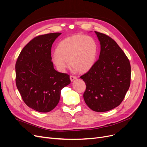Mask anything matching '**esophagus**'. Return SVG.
<instances>
[{
	"label": "esophagus",
	"instance_id": "34e87169",
	"mask_svg": "<svg viewBox=\"0 0 147 147\" xmlns=\"http://www.w3.org/2000/svg\"><path fill=\"white\" fill-rule=\"evenodd\" d=\"M70 80L72 82V81H73L74 79H77V77H76V76H73V75H70Z\"/></svg>",
	"mask_w": 147,
	"mask_h": 147
}]
</instances>
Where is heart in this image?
Listing matches in <instances>:
<instances>
[{
	"label": "heart",
	"mask_w": 147,
	"mask_h": 147,
	"mask_svg": "<svg viewBox=\"0 0 147 147\" xmlns=\"http://www.w3.org/2000/svg\"><path fill=\"white\" fill-rule=\"evenodd\" d=\"M52 61L58 70L64 71L68 67L79 73L89 71L94 65L97 53L94 39L84 34L68 36L58 44Z\"/></svg>",
	"instance_id": "heart-1"
}]
</instances>
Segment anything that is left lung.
<instances>
[{"label": "left lung", "instance_id": "1", "mask_svg": "<svg viewBox=\"0 0 147 147\" xmlns=\"http://www.w3.org/2000/svg\"><path fill=\"white\" fill-rule=\"evenodd\" d=\"M100 42L99 60L80 77L86 83V105L95 112L109 111L123 101L131 83L129 60L112 38L95 31Z\"/></svg>", "mask_w": 147, "mask_h": 147}]
</instances>
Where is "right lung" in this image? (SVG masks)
Listing matches in <instances>:
<instances>
[{
	"label": "right lung",
	"instance_id": "obj_1",
	"mask_svg": "<svg viewBox=\"0 0 147 147\" xmlns=\"http://www.w3.org/2000/svg\"><path fill=\"white\" fill-rule=\"evenodd\" d=\"M61 33L34 38L22 49L15 64L16 84L25 103L40 112H48L58 105L61 90L71 82L70 76L56 71L51 47Z\"/></svg>",
	"mask_w": 147,
	"mask_h": 147
}]
</instances>
